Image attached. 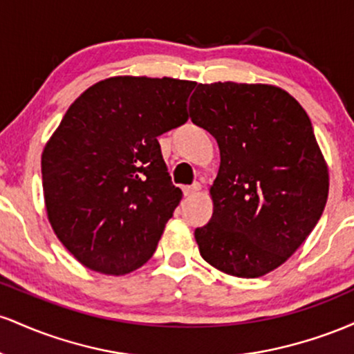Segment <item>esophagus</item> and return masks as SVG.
Instances as JSON below:
<instances>
[{
  "label": "esophagus",
  "mask_w": 354,
  "mask_h": 354,
  "mask_svg": "<svg viewBox=\"0 0 354 354\" xmlns=\"http://www.w3.org/2000/svg\"><path fill=\"white\" fill-rule=\"evenodd\" d=\"M200 188H201L200 183H193V185H189V186H183V193H185V196H191V194L198 193Z\"/></svg>",
  "instance_id": "1"
}]
</instances>
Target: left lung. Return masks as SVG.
I'll return each mask as SVG.
<instances>
[{"mask_svg":"<svg viewBox=\"0 0 354 354\" xmlns=\"http://www.w3.org/2000/svg\"><path fill=\"white\" fill-rule=\"evenodd\" d=\"M191 121L216 138L213 216L194 230L205 261L258 278L301 246L328 200V169L293 96L270 84H198Z\"/></svg>","mask_w":354,"mask_h":354,"instance_id":"obj_1","label":"left lung"}]
</instances>
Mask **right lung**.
<instances>
[{
	"label": "right lung",
	"instance_id": "right-lung-1",
	"mask_svg": "<svg viewBox=\"0 0 354 354\" xmlns=\"http://www.w3.org/2000/svg\"><path fill=\"white\" fill-rule=\"evenodd\" d=\"M196 83L118 76L88 88L41 156L44 203L56 236L89 270L145 265L181 200L158 136L188 121Z\"/></svg>",
	"mask_w": 354,
	"mask_h": 354
}]
</instances>
